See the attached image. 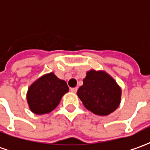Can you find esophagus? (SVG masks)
<instances>
[{"mask_svg":"<svg viewBox=\"0 0 150 150\" xmlns=\"http://www.w3.org/2000/svg\"><path fill=\"white\" fill-rule=\"evenodd\" d=\"M77 90H78V88H77V87H75V88H71V91L72 93H76L77 92Z\"/></svg>","mask_w":150,"mask_h":150,"instance_id":"obj_1","label":"esophagus"}]
</instances>
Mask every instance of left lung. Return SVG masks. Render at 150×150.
<instances>
[{
	"mask_svg": "<svg viewBox=\"0 0 150 150\" xmlns=\"http://www.w3.org/2000/svg\"><path fill=\"white\" fill-rule=\"evenodd\" d=\"M77 95L83 106L96 115L107 116L118 108L122 90L117 82L104 71L87 72Z\"/></svg>",
	"mask_w": 150,
	"mask_h": 150,
	"instance_id": "8db88e82",
	"label": "left lung"
}]
</instances>
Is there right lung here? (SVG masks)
<instances>
[{"label": "right lung", "mask_w": 150, "mask_h": 150, "mask_svg": "<svg viewBox=\"0 0 150 150\" xmlns=\"http://www.w3.org/2000/svg\"><path fill=\"white\" fill-rule=\"evenodd\" d=\"M69 91L66 81L54 73L44 75L31 84L27 93L29 108L33 113H48L55 109L62 96Z\"/></svg>", "instance_id": "right-lung-1"}]
</instances>
